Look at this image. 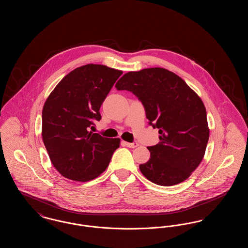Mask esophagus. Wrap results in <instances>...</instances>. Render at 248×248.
Returning <instances> with one entry per match:
<instances>
[{
	"label": "esophagus",
	"mask_w": 248,
	"mask_h": 248,
	"mask_svg": "<svg viewBox=\"0 0 248 248\" xmlns=\"http://www.w3.org/2000/svg\"><path fill=\"white\" fill-rule=\"evenodd\" d=\"M123 145H124V146H126V147H128V148H132V149H134V148H137L138 146H139V144L137 143V142H133V143H130V142H125L123 141Z\"/></svg>",
	"instance_id": "obj_1"
}]
</instances>
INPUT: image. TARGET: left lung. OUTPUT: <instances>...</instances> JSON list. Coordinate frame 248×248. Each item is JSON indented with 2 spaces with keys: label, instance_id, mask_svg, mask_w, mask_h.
Returning <instances> with one entry per match:
<instances>
[{
  "label": "left lung",
  "instance_id": "1",
  "mask_svg": "<svg viewBox=\"0 0 248 248\" xmlns=\"http://www.w3.org/2000/svg\"><path fill=\"white\" fill-rule=\"evenodd\" d=\"M115 87L135 94L149 124L159 129L160 142L148 147L151 158L140 165L143 176L161 186L186 180L200 165L209 139L206 110L199 95L163 68L127 72Z\"/></svg>",
  "mask_w": 248,
  "mask_h": 248
}]
</instances>
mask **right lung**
Instances as JSON below:
<instances>
[{"label": "right lung", "mask_w": 248, "mask_h": 248, "mask_svg": "<svg viewBox=\"0 0 248 248\" xmlns=\"http://www.w3.org/2000/svg\"><path fill=\"white\" fill-rule=\"evenodd\" d=\"M123 71L87 64L67 74L55 87L42 112V137L59 173L71 180L89 181L106 170L120 139L93 133L99 108Z\"/></svg>", "instance_id": "right-lung-1"}]
</instances>
